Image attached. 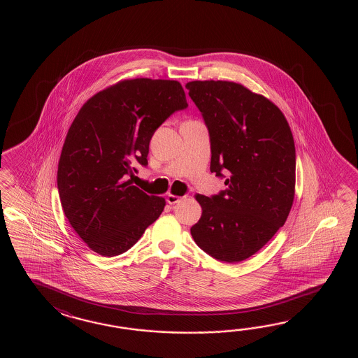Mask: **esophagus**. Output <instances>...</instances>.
Instances as JSON below:
<instances>
[{
	"label": "esophagus",
	"mask_w": 358,
	"mask_h": 358,
	"mask_svg": "<svg viewBox=\"0 0 358 358\" xmlns=\"http://www.w3.org/2000/svg\"><path fill=\"white\" fill-rule=\"evenodd\" d=\"M184 197H179V196H176V194H171V193H169L168 197H166V201H168L169 205H176V203H179L180 201H182Z\"/></svg>",
	"instance_id": "obj_1"
}]
</instances>
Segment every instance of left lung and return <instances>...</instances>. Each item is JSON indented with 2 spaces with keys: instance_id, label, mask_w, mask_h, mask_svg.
Listing matches in <instances>:
<instances>
[{
  "instance_id": "1",
  "label": "left lung",
  "mask_w": 358,
  "mask_h": 358,
  "mask_svg": "<svg viewBox=\"0 0 358 358\" xmlns=\"http://www.w3.org/2000/svg\"><path fill=\"white\" fill-rule=\"evenodd\" d=\"M185 88L210 131L211 171L230 173L220 194H196L202 215L190 234L213 259L239 262L288 219L296 193L293 134L282 110L243 84L193 80Z\"/></svg>"
}]
</instances>
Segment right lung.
<instances>
[{
	"mask_svg": "<svg viewBox=\"0 0 358 358\" xmlns=\"http://www.w3.org/2000/svg\"><path fill=\"white\" fill-rule=\"evenodd\" d=\"M188 106L178 80L124 79L92 96L71 122L61 150L57 188L70 225L105 257L128 251L159 219L165 198L131 185L147 165L155 130Z\"/></svg>",
	"mask_w": 358,
	"mask_h": 358,
	"instance_id": "1",
	"label": "right lung"
}]
</instances>
